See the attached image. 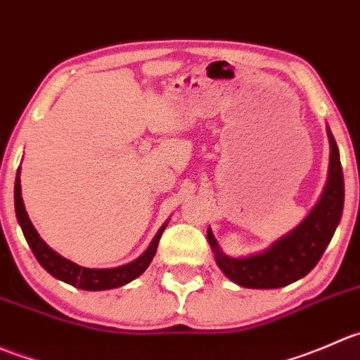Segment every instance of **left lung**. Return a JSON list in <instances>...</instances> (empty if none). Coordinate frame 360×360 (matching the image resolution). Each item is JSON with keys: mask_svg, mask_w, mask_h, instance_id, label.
<instances>
[{"mask_svg": "<svg viewBox=\"0 0 360 360\" xmlns=\"http://www.w3.org/2000/svg\"><path fill=\"white\" fill-rule=\"evenodd\" d=\"M327 138L330 154L326 187L311 212L290 233L283 234L257 254L231 257L224 254L208 227L206 236L215 255L217 266L231 282L247 289H280L308 275L320 261L340 224L345 202L340 150L329 127Z\"/></svg>", "mask_w": 360, "mask_h": 360, "instance_id": "1", "label": "left lung"}]
</instances>
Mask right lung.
Masks as SVG:
<instances>
[{"label": "right lung", "mask_w": 360, "mask_h": 360, "mask_svg": "<svg viewBox=\"0 0 360 360\" xmlns=\"http://www.w3.org/2000/svg\"><path fill=\"white\" fill-rule=\"evenodd\" d=\"M13 199H15V215L17 222H19L20 229H22L24 238H26L27 245L33 250L34 257L40 262L41 268L47 269L54 278L60 280L64 283H70V285L78 287L82 290H108V289H117V287H122L126 283L133 282L134 278L141 275L145 269L150 266L152 259H154L155 250H158L159 240L162 236V231L166 229L169 220H166L161 226V229L158 231V234L154 236V240L150 241L147 250L140 255L134 261L127 262V264L117 266V268H84V266H78L77 262L70 261V259L63 257L56 250H52L47 243L40 238L38 231L34 229V226L31 224L30 217H27L26 206H24L22 194H20V168L17 169L15 176V188H13Z\"/></svg>", "instance_id": "add662e5"}]
</instances>
